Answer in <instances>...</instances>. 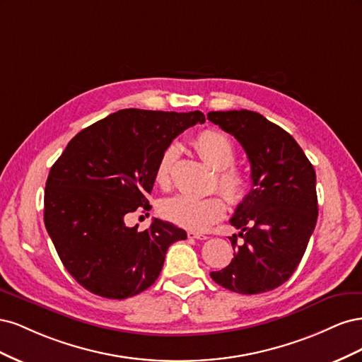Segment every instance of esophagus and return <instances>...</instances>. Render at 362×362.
I'll use <instances>...</instances> for the list:
<instances>
[{
    "instance_id": "esophagus-1",
    "label": "esophagus",
    "mask_w": 362,
    "mask_h": 362,
    "mask_svg": "<svg viewBox=\"0 0 362 362\" xmlns=\"http://www.w3.org/2000/svg\"><path fill=\"white\" fill-rule=\"evenodd\" d=\"M187 235H189V238H196V240H206L208 238V235L196 233V231H187Z\"/></svg>"
}]
</instances>
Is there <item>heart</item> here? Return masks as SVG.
<instances>
[{"label": "heart", "mask_w": 362, "mask_h": 362, "mask_svg": "<svg viewBox=\"0 0 362 362\" xmlns=\"http://www.w3.org/2000/svg\"><path fill=\"white\" fill-rule=\"evenodd\" d=\"M194 148L201 158L217 170V187L231 204L245 201L250 190L249 177L238 168L231 166L235 160V148L225 134L205 129L194 139ZM178 157V146L169 145L161 152L156 166V182L168 190L172 185L173 164ZM161 211L168 221L182 228L204 231L225 214V202L217 194L206 198L173 196L163 204Z\"/></svg>", "instance_id": "b5f03b06"}]
</instances>
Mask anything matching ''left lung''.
I'll use <instances>...</instances> for the list:
<instances>
[{"label": "left lung", "instance_id": "8db88e82", "mask_svg": "<svg viewBox=\"0 0 362 362\" xmlns=\"http://www.w3.org/2000/svg\"><path fill=\"white\" fill-rule=\"evenodd\" d=\"M206 117L240 141L252 180L229 221L240 229L229 237L234 258L210 276L242 294L275 290L298 269L315 228V170L298 141L257 112H210ZM237 236L244 238L242 245H236Z\"/></svg>", "mask_w": 362, "mask_h": 362}]
</instances>
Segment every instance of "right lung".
<instances>
[{
  "label": "right lung",
  "instance_id": "add662e5",
  "mask_svg": "<svg viewBox=\"0 0 362 362\" xmlns=\"http://www.w3.org/2000/svg\"><path fill=\"white\" fill-rule=\"evenodd\" d=\"M201 112L125 108L81 129L52 164L45 187L47 231L63 266L93 294L127 299L156 282L169 246L184 229L154 218L145 231L129 213L149 211L156 166Z\"/></svg>",
  "mask_w": 362,
  "mask_h": 362
}]
</instances>
